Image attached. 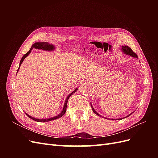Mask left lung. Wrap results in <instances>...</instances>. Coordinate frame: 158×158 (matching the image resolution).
<instances>
[{
    "instance_id": "1",
    "label": "left lung",
    "mask_w": 158,
    "mask_h": 158,
    "mask_svg": "<svg viewBox=\"0 0 158 158\" xmlns=\"http://www.w3.org/2000/svg\"><path fill=\"white\" fill-rule=\"evenodd\" d=\"M121 50H122V51L124 52V53L125 54H127V55H130V56H131L132 57H134V58H136V59H138V56H137V55L135 53V52H134V51H132V50L130 48V47H129L128 46H127V45H124V46H122V47H121ZM91 104V107H92V111H94V113H95V114H96L97 115H98V116H99V117H103V116H102L101 114H99L98 113H97L96 112V111H95V110L94 109V107H93V106H92V103H90ZM131 113V114H132ZM131 114H128V115H127V117H125L124 118H117V120H119V119H123V118H127V117H128V116H130ZM104 118H107V119H109V118H106V117H104ZM113 120V119H112Z\"/></svg>"
}]
</instances>
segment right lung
I'll return each instance as SVG.
<instances>
[{
    "label": "right lung",
    "mask_w": 158,
    "mask_h": 158,
    "mask_svg": "<svg viewBox=\"0 0 158 158\" xmlns=\"http://www.w3.org/2000/svg\"><path fill=\"white\" fill-rule=\"evenodd\" d=\"M41 49V50H44V51H54L55 49V46L52 45V44H50L49 43H48V42H36V43H35L34 44H33L32 45V46H31V49H30V51H28L27 53H26L24 55H23V56H22V59H21V60H20V65H19V67H18V70H17V73L18 72V70H19V69H20V65L22 64V62L23 61V60H24V59L26 58V56H27L28 55H29L30 54V52H31V50L33 49ZM78 89V88H76L73 92L72 93H70L67 97H66V100H65V102H64V107H63V110H62V111H61V113H60V114H59L58 115H56V116H55V117H51V118H44V119H43V118H35V117H31V116H30V115H29V114H27V113H26V115L27 116V117H29L30 118H31V119H33V120H34V121H37V122H44V123H45V122H48V121H54V120H55V119H57V118H60V117H63L64 114H65V113H66V106H67V103H68V100H69V98L72 95H73L75 92H76V90Z\"/></svg>",
    "instance_id": "1"
}]
</instances>
